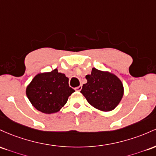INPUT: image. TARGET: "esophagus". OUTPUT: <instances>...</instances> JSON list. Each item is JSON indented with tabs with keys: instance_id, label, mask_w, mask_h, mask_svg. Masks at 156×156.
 Segmentation results:
<instances>
[{
	"instance_id": "obj_1",
	"label": "esophagus",
	"mask_w": 156,
	"mask_h": 156,
	"mask_svg": "<svg viewBox=\"0 0 156 156\" xmlns=\"http://www.w3.org/2000/svg\"><path fill=\"white\" fill-rule=\"evenodd\" d=\"M82 87H83V86H82V85H80V86L76 87V88H75V90H78V91H80V90H82Z\"/></svg>"
}]
</instances>
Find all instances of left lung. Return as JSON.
Wrapping results in <instances>:
<instances>
[{
    "label": "left lung",
    "mask_w": 156,
    "mask_h": 156,
    "mask_svg": "<svg viewBox=\"0 0 156 156\" xmlns=\"http://www.w3.org/2000/svg\"><path fill=\"white\" fill-rule=\"evenodd\" d=\"M85 78L87 83L80 92L89 104L102 111H111L118 105L123 97L124 87L116 75L94 68Z\"/></svg>",
    "instance_id": "left-lung-1"
}]
</instances>
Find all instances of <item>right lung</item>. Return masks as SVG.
Returning a JSON list of instances; mask_svg holds the SVG:
<instances>
[{
    "label": "right lung",
    "mask_w": 156,
    "mask_h": 156,
    "mask_svg": "<svg viewBox=\"0 0 156 156\" xmlns=\"http://www.w3.org/2000/svg\"><path fill=\"white\" fill-rule=\"evenodd\" d=\"M75 90L69 85V78L57 69L39 73L26 88V95L32 105L44 113L58 112Z\"/></svg>",
    "instance_id": "right-lung-1"
}]
</instances>
